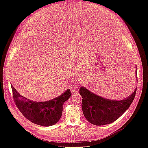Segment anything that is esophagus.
Here are the masks:
<instances>
[{
	"instance_id": "34e87169",
	"label": "esophagus",
	"mask_w": 148,
	"mask_h": 148,
	"mask_svg": "<svg viewBox=\"0 0 148 148\" xmlns=\"http://www.w3.org/2000/svg\"><path fill=\"white\" fill-rule=\"evenodd\" d=\"M78 90H79V88L77 85H76V86H75L74 87H73L71 89V92L72 93H75V92H77Z\"/></svg>"
}]
</instances>
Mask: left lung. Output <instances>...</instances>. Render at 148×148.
Wrapping results in <instances>:
<instances>
[{"instance_id": "left-lung-1", "label": "left lung", "mask_w": 148, "mask_h": 148, "mask_svg": "<svg viewBox=\"0 0 148 148\" xmlns=\"http://www.w3.org/2000/svg\"><path fill=\"white\" fill-rule=\"evenodd\" d=\"M137 79V69L135 71ZM136 88L130 96L120 101L107 99L92 92L84 86L79 88L82 97V110L89 123L100 126L117 120L126 111L135 97Z\"/></svg>"}]
</instances>
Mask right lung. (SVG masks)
<instances>
[{"mask_svg": "<svg viewBox=\"0 0 148 148\" xmlns=\"http://www.w3.org/2000/svg\"><path fill=\"white\" fill-rule=\"evenodd\" d=\"M16 107L30 122L44 127L55 125L61 117L64 102L71 96L70 89L52 100L37 102L21 95L11 84Z\"/></svg>", "mask_w": 148, "mask_h": 148, "instance_id": "obj_1", "label": "right lung"}]
</instances>
